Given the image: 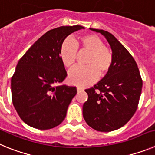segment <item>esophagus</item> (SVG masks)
<instances>
[{
    "mask_svg": "<svg viewBox=\"0 0 155 155\" xmlns=\"http://www.w3.org/2000/svg\"><path fill=\"white\" fill-rule=\"evenodd\" d=\"M83 88L82 87H77V91H78V92H79V91H83Z\"/></svg>",
    "mask_w": 155,
    "mask_h": 155,
    "instance_id": "34e87169",
    "label": "esophagus"
}]
</instances>
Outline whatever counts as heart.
<instances>
[{
    "mask_svg": "<svg viewBox=\"0 0 155 155\" xmlns=\"http://www.w3.org/2000/svg\"><path fill=\"white\" fill-rule=\"evenodd\" d=\"M89 53L86 64L87 66H77L68 74V81L74 85L85 87L94 83L98 76H104L108 73L113 64L112 52L104 46L99 37L93 34L84 35L80 38V42L72 39H67L61 48L60 56L63 64L71 68L76 60L78 46Z\"/></svg>",
    "mask_w": 155,
    "mask_h": 155,
    "instance_id": "heart-1",
    "label": "heart"
}]
</instances>
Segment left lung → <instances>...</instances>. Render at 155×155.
Instances as JSON below:
<instances>
[{"instance_id":"obj_1","label":"left lung","mask_w":155,"mask_h":155,"mask_svg":"<svg viewBox=\"0 0 155 155\" xmlns=\"http://www.w3.org/2000/svg\"><path fill=\"white\" fill-rule=\"evenodd\" d=\"M105 36L113 61L105 76L94 87L86 89L88 98L83 105V117L91 128L110 132L124 127L137 109L142 79L136 61L110 32L90 28Z\"/></svg>"}]
</instances>
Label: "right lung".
Instances as JSON below:
<instances>
[{
    "label": "right lung",
    "instance_id": "add662e5",
    "mask_svg": "<svg viewBox=\"0 0 155 155\" xmlns=\"http://www.w3.org/2000/svg\"><path fill=\"white\" fill-rule=\"evenodd\" d=\"M81 25L48 31L20 59L12 78L13 105L20 118L39 130H49L64 121L75 87L55 84L67 77L60 51L64 39Z\"/></svg>",
    "mask_w": 155,
    "mask_h": 155
}]
</instances>
